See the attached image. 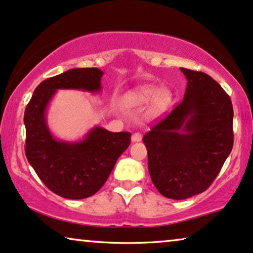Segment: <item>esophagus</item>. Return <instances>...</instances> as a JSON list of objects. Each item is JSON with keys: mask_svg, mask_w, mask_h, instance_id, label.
<instances>
[{"mask_svg": "<svg viewBox=\"0 0 253 253\" xmlns=\"http://www.w3.org/2000/svg\"><path fill=\"white\" fill-rule=\"evenodd\" d=\"M131 140H132V142H133V143L140 142V140H142V134H140V133H138V132L133 133V134H132V136H131Z\"/></svg>", "mask_w": 253, "mask_h": 253, "instance_id": "1", "label": "esophagus"}]
</instances>
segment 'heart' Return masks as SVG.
<instances>
[{"instance_id": "1", "label": "heart", "mask_w": 253, "mask_h": 253, "mask_svg": "<svg viewBox=\"0 0 253 253\" xmlns=\"http://www.w3.org/2000/svg\"><path fill=\"white\" fill-rule=\"evenodd\" d=\"M150 103L151 114L157 115L165 111L172 101V93L167 87H160L157 89L155 84H145L133 91H131L123 98V104L126 106H138L146 102Z\"/></svg>"}]
</instances>
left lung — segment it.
<instances>
[{"label":"left lung","instance_id":"1","mask_svg":"<svg viewBox=\"0 0 253 253\" xmlns=\"http://www.w3.org/2000/svg\"><path fill=\"white\" fill-rule=\"evenodd\" d=\"M180 70L187 79L182 101L143 137L153 185L173 200L205 192L234 144L229 95L206 73Z\"/></svg>","mask_w":253,"mask_h":253}]
</instances>
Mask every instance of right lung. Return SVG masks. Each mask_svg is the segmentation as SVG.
Instances as JSON below:
<instances>
[{
	"label": "right lung",
	"mask_w": 253,
	"mask_h": 253,
	"mask_svg": "<svg viewBox=\"0 0 253 253\" xmlns=\"http://www.w3.org/2000/svg\"><path fill=\"white\" fill-rule=\"evenodd\" d=\"M102 75L98 68H72L42 81L26 106V158L44 185L61 198L94 195L130 145V132H111L98 126L71 142L58 139L48 127L47 109L57 90L100 93Z\"/></svg>",
	"instance_id": "add662e5"
}]
</instances>
